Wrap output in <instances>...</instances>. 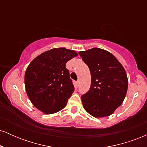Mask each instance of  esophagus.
<instances>
[{
  "label": "esophagus",
  "mask_w": 147,
  "mask_h": 147,
  "mask_svg": "<svg viewBox=\"0 0 147 147\" xmlns=\"http://www.w3.org/2000/svg\"><path fill=\"white\" fill-rule=\"evenodd\" d=\"M79 82H78V81H77V82H75V87H76V88H78V86H79Z\"/></svg>",
  "instance_id": "esophagus-1"
}]
</instances>
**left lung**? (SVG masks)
<instances>
[{
  "instance_id": "left-lung-1",
  "label": "left lung",
  "mask_w": 147,
  "mask_h": 147,
  "mask_svg": "<svg viewBox=\"0 0 147 147\" xmlns=\"http://www.w3.org/2000/svg\"><path fill=\"white\" fill-rule=\"evenodd\" d=\"M79 55L90 71L91 85L82 96L83 106L95 117L111 115L122 104L128 89L124 67L111 52L94 48Z\"/></svg>"
}]
</instances>
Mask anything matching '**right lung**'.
<instances>
[{"label": "right lung", "instance_id": "1", "mask_svg": "<svg viewBox=\"0 0 147 147\" xmlns=\"http://www.w3.org/2000/svg\"><path fill=\"white\" fill-rule=\"evenodd\" d=\"M77 55L75 51L65 48H53L37 56L27 68V95L43 113H55L66 106L75 88L65 64Z\"/></svg>", "mask_w": 147, "mask_h": 147}]
</instances>
